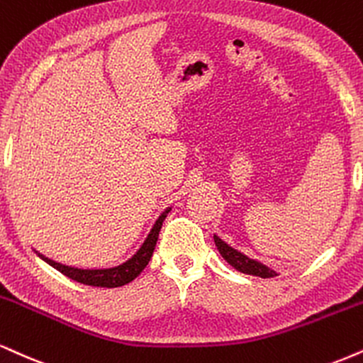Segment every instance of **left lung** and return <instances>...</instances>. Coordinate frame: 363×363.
<instances>
[{
    "label": "left lung",
    "mask_w": 363,
    "mask_h": 363,
    "mask_svg": "<svg viewBox=\"0 0 363 363\" xmlns=\"http://www.w3.org/2000/svg\"><path fill=\"white\" fill-rule=\"evenodd\" d=\"M215 243H216L218 252L221 253V257L228 262L231 267L237 269L238 272L248 274V276H257L262 279H269V277L277 276L276 270L270 269L269 265L262 264V262L255 260V259H250V257H247L245 253L238 252L237 248L230 247L228 243L223 242V240L218 237V235H215Z\"/></svg>",
    "instance_id": "left-lung-1"
}]
</instances>
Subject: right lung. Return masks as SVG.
<instances>
[{
	"instance_id": "obj_1",
	"label": "right lung",
	"mask_w": 363,
	"mask_h": 363,
	"mask_svg": "<svg viewBox=\"0 0 363 363\" xmlns=\"http://www.w3.org/2000/svg\"><path fill=\"white\" fill-rule=\"evenodd\" d=\"M170 208L165 209V211L157 218V221L152 226L150 233L147 235L145 242L142 243V247L135 252L132 259H128L123 264L116 265V267L110 269H77L71 267V265L59 264V262L49 259V257L42 255V253L37 252V255L40 257L42 260H45L47 264L52 265V267L62 272L65 277L72 279V281L86 284V286H94V287H120L125 286V284L132 282L135 277L140 276L143 269L147 267V264L152 259V253L155 250L157 238H159V231L162 228V223L167 216Z\"/></svg>"
}]
</instances>
